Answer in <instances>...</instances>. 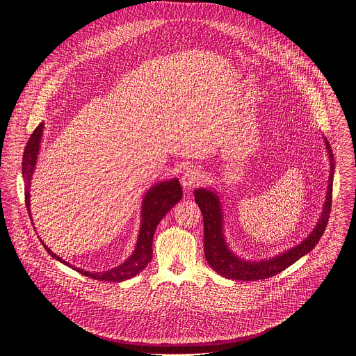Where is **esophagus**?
I'll use <instances>...</instances> for the list:
<instances>
[{"instance_id":"1","label":"esophagus","mask_w":356,"mask_h":356,"mask_svg":"<svg viewBox=\"0 0 356 356\" xmlns=\"http://www.w3.org/2000/svg\"><path fill=\"white\" fill-rule=\"evenodd\" d=\"M204 180V175L201 173V170L197 169H188L183 176H181V186L186 191H188L193 187H197Z\"/></svg>"}]
</instances>
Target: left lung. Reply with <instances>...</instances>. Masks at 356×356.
<instances>
[{"mask_svg":"<svg viewBox=\"0 0 356 356\" xmlns=\"http://www.w3.org/2000/svg\"><path fill=\"white\" fill-rule=\"evenodd\" d=\"M324 145L330 159V176L325 191V200L318 221L313 231L304 238L300 243L277 253L275 257L265 259H246L239 257L229 246L225 236V216L222 210V202L220 193L214 187H202L194 190V200L198 204L202 221H204V255L209 265L222 277L232 280H261L275 276L297 262L300 258L306 257L307 253L318 243L323 236L330 213H331V198H332V183L335 173V161L330 142L324 136Z\"/></svg>","mask_w":356,"mask_h":356,"instance_id":"8db88e82","label":"left lung"}]
</instances>
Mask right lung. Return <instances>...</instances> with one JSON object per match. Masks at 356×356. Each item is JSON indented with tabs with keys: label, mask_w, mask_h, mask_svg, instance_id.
Returning <instances> with one entry per match:
<instances>
[{
	"label": "right lung",
	"mask_w": 356,
	"mask_h": 356,
	"mask_svg": "<svg viewBox=\"0 0 356 356\" xmlns=\"http://www.w3.org/2000/svg\"><path fill=\"white\" fill-rule=\"evenodd\" d=\"M43 128L44 124L40 122L36 129L32 132L25 150H24V158H22V176L25 180V204L28 209V214L32 221L31 216V180L32 175L35 172L36 163H38V155L40 152V142L43 136ZM183 197V191L180 187V183L177 177L169 179V180H162L155 183L154 186H150L147 191L143 194L142 198V206H140V227H139V234L138 239L135 243V249L129 255L128 259H125L121 265L103 270V272H87L84 269L76 268L58 257L56 253L50 250L43 242L44 249L52 258L56 261L62 262L63 265L72 268L73 270H77L81 275H86L94 280H101V282H124L128 280L138 273H140L147 264L152 259V242H154V235L156 231L158 224L161 220L177 204V201H180Z\"/></svg>",
	"instance_id": "add662e5"
}]
</instances>
